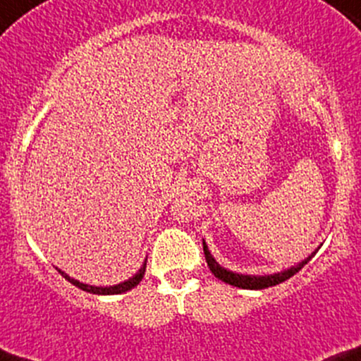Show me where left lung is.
<instances>
[{"label":"left lung","instance_id":"left-lung-1","mask_svg":"<svg viewBox=\"0 0 361 361\" xmlns=\"http://www.w3.org/2000/svg\"><path fill=\"white\" fill-rule=\"evenodd\" d=\"M204 255H205V260H207L209 269H211V272L217 277V279L224 281V283L231 284V286L243 288V290H264V288L276 286V284L283 283V281L290 279L291 276H295L296 272H298L300 269H302L303 265L315 255V252L312 253L310 257H307L303 262L295 265V267L288 269V271H283V272H277V274H272V276H245V274H236V272H231L228 271V269L221 267V265L214 260V257L211 255V252H209L205 241H204Z\"/></svg>","mask_w":361,"mask_h":361}]
</instances>
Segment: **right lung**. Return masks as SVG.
<instances>
[{"instance_id":"right-lung-1","label":"right lung","mask_w":361,"mask_h":361,"mask_svg":"<svg viewBox=\"0 0 361 361\" xmlns=\"http://www.w3.org/2000/svg\"><path fill=\"white\" fill-rule=\"evenodd\" d=\"M145 262H147V260H145ZM145 265H147V264L142 265L140 271H138L133 277H130L128 281H125V283L116 284V286H106V288L90 286V284H84V283H80V281H77V279H73V277H70L68 274H65V272H63V271H59V269H58V271H59V274L65 277V279H68L71 284H75V286L80 288V290H84L87 293H94V295H120V293H125V291L132 290V288H135L137 284L140 283L142 277H144V274H145Z\"/></svg>"}]
</instances>
